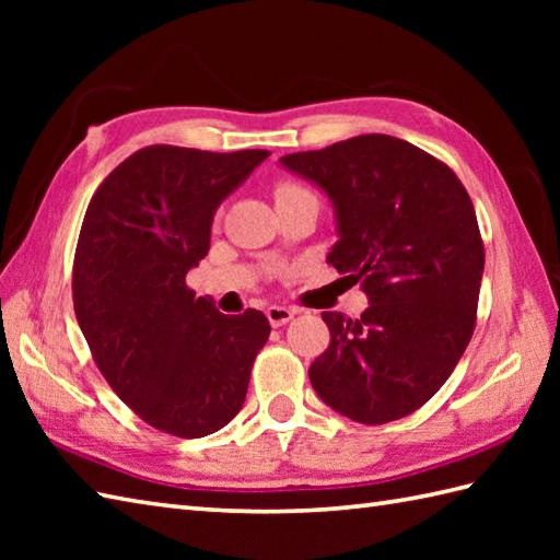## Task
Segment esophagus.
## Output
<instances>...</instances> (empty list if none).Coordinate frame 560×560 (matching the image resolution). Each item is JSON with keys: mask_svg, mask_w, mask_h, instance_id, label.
I'll return each instance as SVG.
<instances>
[{"mask_svg": "<svg viewBox=\"0 0 560 560\" xmlns=\"http://www.w3.org/2000/svg\"><path fill=\"white\" fill-rule=\"evenodd\" d=\"M293 315H295V311H291V307H283V305H269L267 307V319H269L271 327L287 325L289 319H293Z\"/></svg>", "mask_w": 560, "mask_h": 560, "instance_id": "1", "label": "esophagus"}]
</instances>
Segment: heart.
Returning <instances> with one entry per match:
<instances>
[{
    "instance_id": "heart-1",
    "label": "heart",
    "mask_w": 560,
    "mask_h": 560,
    "mask_svg": "<svg viewBox=\"0 0 560 560\" xmlns=\"http://www.w3.org/2000/svg\"><path fill=\"white\" fill-rule=\"evenodd\" d=\"M301 195H313V192L305 185L295 183V180H279L277 185H273V199L277 201H287V199L301 197Z\"/></svg>"
}]
</instances>
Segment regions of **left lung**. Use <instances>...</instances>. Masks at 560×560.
<instances>
[{"instance_id":"1","label":"left lung","mask_w":560,"mask_h":560,"mask_svg":"<svg viewBox=\"0 0 560 560\" xmlns=\"http://www.w3.org/2000/svg\"><path fill=\"white\" fill-rule=\"evenodd\" d=\"M337 209L329 265L361 281L359 319L323 313L329 347L311 383L331 409L380 425L421 409L455 371L477 327L483 241L450 165L389 135L283 156Z\"/></svg>"}]
</instances>
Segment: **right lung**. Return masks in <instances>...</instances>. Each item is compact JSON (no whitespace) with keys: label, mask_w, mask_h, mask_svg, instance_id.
<instances>
[{"label":"right lung","mask_w":560,"mask_h":560,"mask_svg":"<svg viewBox=\"0 0 560 560\" xmlns=\"http://www.w3.org/2000/svg\"><path fill=\"white\" fill-rule=\"evenodd\" d=\"M267 156L153 144L89 201L71 269L74 313L115 395L156 431L205 438L243 407L269 319L253 307L219 313L185 277L209 253L213 211Z\"/></svg>","instance_id":"obj_1"}]
</instances>
